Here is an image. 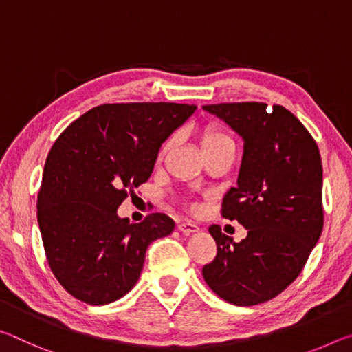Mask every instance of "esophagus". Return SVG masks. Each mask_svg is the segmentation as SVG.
I'll return each mask as SVG.
<instances>
[{
	"label": "esophagus",
	"instance_id": "34e87169",
	"mask_svg": "<svg viewBox=\"0 0 352 352\" xmlns=\"http://www.w3.org/2000/svg\"><path fill=\"white\" fill-rule=\"evenodd\" d=\"M178 230H180L183 235H191V233L199 232V227L194 224V222L183 221V222H178Z\"/></svg>",
	"mask_w": 352,
	"mask_h": 352
}]
</instances>
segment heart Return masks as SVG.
Returning <instances> with one entry per match:
<instances>
[{
	"instance_id": "1",
	"label": "heart",
	"mask_w": 352,
	"mask_h": 352,
	"mask_svg": "<svg viewBox=\"0 0 352 352\" xmlns=\"http://www.w3.org/2000/svg\"><path fill=\"white\" fill-rule=\"evenodd\" d=\"M200 144H202L204 152H210V150L226 147V146H233L232 138L227 135L224 130H221L217 125H206L202 130V135H200ZM170 146V141H167L161 153H164L167 147Z\"/></svg>"
}]
</instances>
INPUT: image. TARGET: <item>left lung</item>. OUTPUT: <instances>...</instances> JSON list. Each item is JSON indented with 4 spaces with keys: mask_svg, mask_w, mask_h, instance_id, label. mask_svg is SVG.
I'll return each mask as SVG.
<instances>
[{
    "mask_svg": "<svg viewBox=\"0 0 352 352\" xmlns=\"http://www.w3.org/2000/svg\"><path fill=\"white\" fill-rule=\"evenodd\" d=\"M244 141L236 186L222 199V216L248 230L235 243L208 228L217 254L202 270L217 296L256 305L282 293L305 265L321 236L322 164L315 139L283 106L205 104Z\"/></svg>",
    "mask_w": 352,
    "mask_h": 352,
    "instance_id": "left-lung-1",
    "label": "left lung"
}]
</instances>
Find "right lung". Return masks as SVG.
Listing matches in <instances>:
<instances>
[{
	"instance_id": "right-lung-1",
	"label": "right lung",
	"mask_w": 352,
	"mask_h": 352,
	"mask_svg": "<svg viewBox=\"0 0 352 352\" xmlns=\"http://www.w3.org/2000/svg\"><path fill=\"white\" fill-rule=\"evenodd\" d=\"M196 109L102 104L56 139L43 167L37 222L48 265L74 298L104 305L125 296L141 276L148 244L174 232L175 222L163 213L131 224L117 208L148 180L161 144Z\"/></svg>"
}]
</instances>
